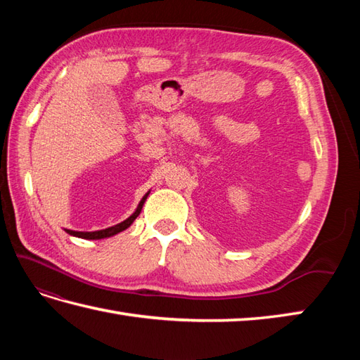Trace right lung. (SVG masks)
<instances>
[{
  "label": "right lung",
  "instance_id": "1",
  "mask_svg": "<svg viewBox=\"0 0 360 360\" xmlns=\"http://www.w3.org/2000/svg\"><path fill=\"white\" fill-rule=\"evenodd\" d=\"M147 196H148V193L142 198L139 205H137V209H136V212L133 213L131 217L127 218L125 221H122V223H119V224H116V226L108 227V229H103V231H96V232H77V231H68V229H65V231H66L68 233H70V235H72V236H79V238H85V240H102V238H108V236H112V235H116V233H119V232H122V231H125V229H128L129 226L133 224V221H134L137 217H139V213H141V210H142V205H143L145 200H147Z\"/></svg>",
  "mask_w": 360,
  "mask_h": 360
}]
</instances>
